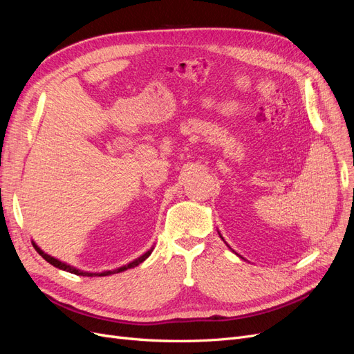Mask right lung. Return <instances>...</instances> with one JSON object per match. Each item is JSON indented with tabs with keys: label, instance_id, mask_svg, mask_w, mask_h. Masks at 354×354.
I'll return each instance as SVG.
<instances>
[{
	"label": "right lung",
	"instance_id": "obj_1",
	"mask_svg": "<svg viewBox=\"0 0 354 354\" xmlns=\"http://www.w3.org/2000/svg\"><path fill=\"white\" fill-rule=\"evenodd\" d=\"M32 245H34V248L37 250V252L42 257V259H44L47 263H50L51 266H55V267H57V269H62V270H66V272H69V273H73V274H78V276H109V274H113V273H120V272H124V270H127V269H131V267H136V266H138L140 263H143L149 255L152 254V251L153 250H151V251H147L146 254H143L142 257H138L137 260H134L133 263H130V264H127V266H124V267H120V269H116V270H109V272H103V273H88V272H81V270H78V269H75V267H71V266H68L66 263H63V261H60V260H56L55 257H50L48 254H46L44 251H41L38 246L35 245V242H32Z\"/></svg>",
	"mask_w": 354,
	"mask_h": 354
}]
</instances>
